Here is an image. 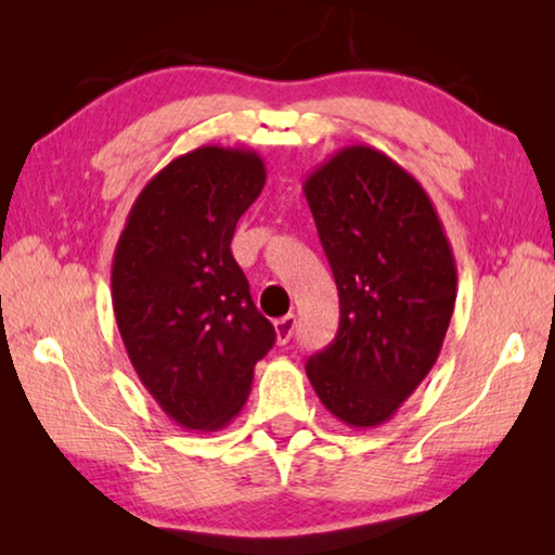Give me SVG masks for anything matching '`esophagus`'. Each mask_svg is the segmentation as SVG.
<instances>
[{"label": "esophagus", "instance_id": "esophagus-1", "mask_svg": "<svg viewBox=\"0 0 555 555\" xmlns=\"http://www.w3.org/2000/svg\"><path fill=\"white\" fill-rule=\"evenodd\" d=\"M296 331V318L294 315H284L274 321V333H276V343L286 345L291 340V335Z\"/></svg>", "mask_w": 555, "mask_h": 555}]
</instances>
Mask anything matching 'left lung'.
Returning <instances> with one entry per match:
<instances>
[{
    "mask_svg": "<svg viewBox=\"0 0 555 555\" xmlns=\"http://www.w3.org/2000/svg\"><path fill=\"white\" fill-rule=\"evenodd\" d=\"M304 193L340 296L335 340L306 374L337 421L382 426L443 347L457 296L453 249L424 185L374 146L335 152Z\"/></svg>",
    "mask_w": 555,
    "mask_h": 555,
    "instance_id": "1",
    "label": "left lung"
}]
</instances>
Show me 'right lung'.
Returning a JSON list of instances; mask_svg holds the SVG:
<instances>
[{"mask_svg":"<svg viewBox=\"0 0 555 555\" xmlns=\"http://www.w3.org/2000/svg\"><path fill=\"white\" fill-rule=\"evenodd\" d=\"M264 183L251 149L198 146L142 188L119 234L112 308L121 343L146 391L185 430L228 426L276 340L230 249Z\"/></svg>","mask_w":555,"mask_h":555,"instance_id":"1","label":"right lung"}]
</instances>
